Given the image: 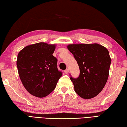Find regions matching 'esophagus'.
<instances>
[{
    "mask_svg": "<svg viewBox=\"0 0 127 127\" xmlns=\"http://www.w3.org/2000/svg\"><path fill=\"white\" fill-rule=\"evenodd\" d=\"M69 70L68 69H66L64 70V73H65V74H68L69 73Z\"/></svg>",
    "mask_w": 127,
    "mask_h": 127,
    "instance_id": "1",
    "label": "esophagus"
}]
</instances>
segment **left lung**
Returning a JSON list of instances; mask_svg holds the SVG:
<instances>
[{
  "label": "left lung",
  "instance_id": "left-lung-1",
  "mask_svg": "<svg viewBox=\"0 0 127 127\" xmlns=\"http://www.w3.org/2000/svg\"><path fill=\"white\" fill-rule=\"evenodd\" d=\"M79 65L77 78H70L75 93L91 99L102 91L109 76L111 59L107 48L98 44H73L67 46Z\"/></svg>",
  "mask_w": 127,
  "mask_h": 127
}]
</instances>
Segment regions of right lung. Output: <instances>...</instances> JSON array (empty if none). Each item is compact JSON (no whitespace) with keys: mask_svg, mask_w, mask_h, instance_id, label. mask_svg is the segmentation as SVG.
Instances as JSON below:
<instances>
[{"mask_svg":"<svg viewBox=\"0 0 127 127\" xmlns=\"http://www.w3.org/2000/svg\"><path fill=\"white\" fill-rule=\"evenodd\" d=\"M55 44L41 42L28 45L18 54L17 66L20 80L30 94L43 98L54 91L62 76L57 59L53 56Z\"/></svg>","mask_w":127,"mask_h":127,"instance_id":"right-lung-1","label":"right lung"}]
</instances>
